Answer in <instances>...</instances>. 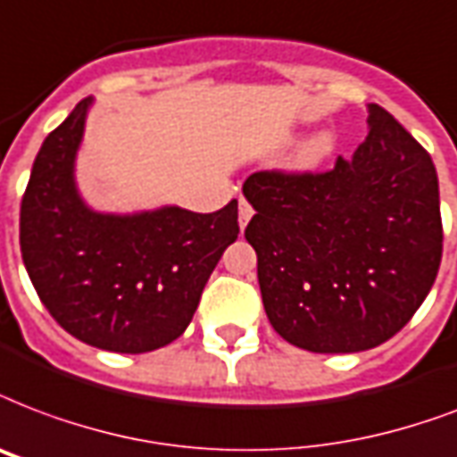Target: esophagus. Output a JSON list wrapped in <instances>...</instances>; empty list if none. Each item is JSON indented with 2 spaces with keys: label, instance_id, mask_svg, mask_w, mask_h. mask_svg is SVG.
Listing matches in <instances>:
<instances>
[{
  "label": "esophagus",
  "instance_id": "1",
  "mask_svg": "<svg viewBox=\"0 0 457 457\" xmlns=\"http://www.w3.org/2000/svg\"><path fill=\"white\" fill-rule=\"evenodd\" d=\"M252 215H253V208L244 198H239V228H246L249 225V220H252Z\"/></svg>",
  "mask_w": 457,
  "mask_h": 457
}]
</instances>
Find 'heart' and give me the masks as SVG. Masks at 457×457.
<instances>
[{"mask_svg": "<svg viewBox=\"0 0 457 457\" xmlns=\"http://www.w3.org/2000/svg\"><path fill=\"white\" fill-rule=\"evenodd\" d=\"M337 148V134L330 127L316 129L313 134H309L297 145L295 153V167L297 170H316L323 162H328L333 158V153Z\"/></svg>", "mask_w": 457, "mask_h": 457, "instance_id": "b5f03b06", "label": "heart"}]
</instances>
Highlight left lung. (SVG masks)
Instances as JSON below:
<instances>
[{"mask_svg": "<svg viewBox=\"0 0 457 457\" xmlns=\"http://www.w3.org/2000/svg\"><path fill=\"white\" fill-rule=\"evenodd\" d=\"M369 136L330 172H253L246 242L275 333L309 353H364L420 309L444 229L431 155L391 112L367 104Z\"/></svg>", "mask_w": 457, "mask_h": 457, "instance_id": "1", "label": "left lung"}]
</instances>
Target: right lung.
Wrapping results in <instances>:
<instances>
[{"label": "right lung", "mask_w": 457, "mask_h": 457, "mask_svg": "<svg viewBox=\"0 0 457 457\" xmlns=\"http://www.w3.org/2000/svg\"><path fill=\"white\" fill-rule=\"evenodd\" d=\"M93 97L43 141L21 201V253L52 319L81 343L141 354L182 336L222 252L239 235L237 201L215 213L160 205L100 213L76 184Z\"/></svg>", "instance_id": "1"}]
</instances>
